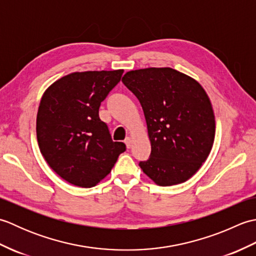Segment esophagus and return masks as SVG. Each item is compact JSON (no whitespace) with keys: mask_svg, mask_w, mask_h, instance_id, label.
<instances>
[{"mask_svg":"<svg viewBox=\"0 0 256 256\" xmlns=\"http://www.w3.org/2000/svg\"><path fill=\"white\" fill-rule=\"evenodd\" d=\"M124 143L126 144V148H131V146H132V138H130V136H128L124 140Z\"/></svg>","mask_w":256,"mask_h":256,"instance_id":"obj_1","label":"esophagus"}]
</instances>
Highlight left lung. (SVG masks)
I'll return each mask as SVG.
<instances>
[{
	"label": "left lung",
	"mask_w": 256,
	"mask_h": 256,
	"mask_svg": "<svg viewBox=\"0 0 256 256\" xmlns=\"http://www.w3.org/2000/svg\"><path fill=\"white\" fill-rule=\"evenodd\" d=\"M123 84L143 108L152 145L140 166L160 186L186 182L208 157L214 140L211 102L197 81L172 68L124 74Z\"/></svg>",
	"instance_id": "obj_1"
}]
</instances>
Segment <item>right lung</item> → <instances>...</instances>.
Returning <instances> with one entry per match:
<instances>
[{
  "instance_id": "add662e5",
  "label": "right lung",
  "mask_w": 256,
  "mask_h": 256,
  "mask_svg": "<svg viewBox=\"0 0 256 256\" xmlns=\"http://www.w3.org/2000/svg\"><path fill=\"white\" fill-rule=\"evenodd\" d=\"M123 70L64 76L48 88L36 120L40 153L57 175L90 188L111 172L126 146L113 142L99 108L122 78Z\"/></svg>"
}]
</instances>
